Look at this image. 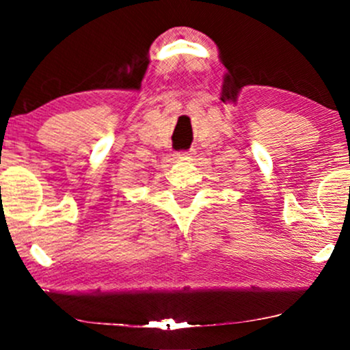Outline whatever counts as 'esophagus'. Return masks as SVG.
<instances>
[{"instance_id": "1", "label": "esophagus", "mask_w": 350, "mask_h": 350, "mask_svg": "<svg viewBox=\"0 0 350 350\" xmlns=\"http://www.w3.org/2000/svg\"><path fill=\"white\" fill-rule=\"evenodd\" d=\"M193 155H195V150L190 149V150L178 152V154H176V157H193Z\"/></svg>"}]
</instances>
